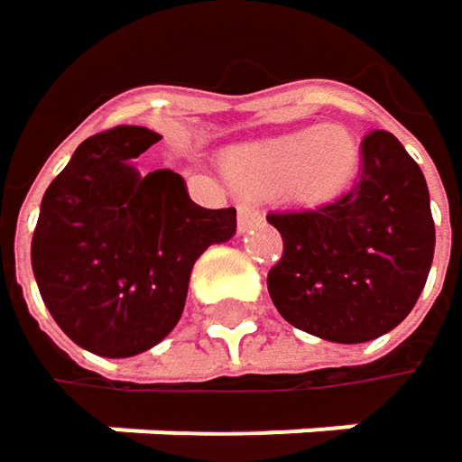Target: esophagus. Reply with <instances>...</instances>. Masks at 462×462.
<instances>
[{"label": "esophagus", "mask_w": 462, "mask_h": 462, "mask_svg": "<svg viewBox=\"0 0 462 462\" xmlns=\"http://www.w3.org/2000/svg\"><path fill=\"white\" fill-rule=\"evenodd\" d=\"M254 223H260V213H257L252 205H247V202L239 205V231L245 234V231H249Z\"/></svg>", "instance_id": "34e87169"}]
</instances>
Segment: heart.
I'll use <instances>...</instances> for the list:
<instances>
[{"label": "heart", "instance_id": "heart-1", "mask_svg": "<svg viewBox=\"0 0 462 462\" xmlns=\"http://www.w3.org/2000/svg\"><path fill=\"white\" fill-rule=\"evenodd\" d=\"M360 160L357 136L342 123H326L236 149L226 171L231 181L252 194H281L289 202L323 205L352 186Z\"/></svg>", "mask_w": 462, "mask_h": 462}]
</instances>
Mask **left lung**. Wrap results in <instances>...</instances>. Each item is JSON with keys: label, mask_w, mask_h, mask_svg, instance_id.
Masks as SVG:
<instances>
[{"label": "left lung", "mask_w": 462, "mask_h": 462, "mask_svg": "<svg viewBox=\"0 0 462 462\" xmlns=\"http://www.w3.org/2000/svg\"><path fill=\"white\" fill-rule=\"evenodd\" d=\"M283 254L268 273L271 300L294 328L360 345L400 326L434 260V217L418 162L389 131L363 139V173L342 199L271 213Z\"/></svg>", "instance_id": "1"}]
</instances>
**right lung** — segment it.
<instances>
[{
    "instance_id": "1",
    "label": "right lung",
    "mask_w": 462,
    "mask_h": 462,
    "mask_svg": "<svg viewBox=\"0 0 462 462\" xmlns=\"http://www.w3.org/2000/svg\"><path fill=\"white\" fill-rule=\"evenodd\" d=\"M162 136L117 125L86 139L50 183L31 265L57 326L102 357H131L179 323L197 257L236 234V210L191 202L179 173H139Z\"/></svg>"
}]
</instances>
